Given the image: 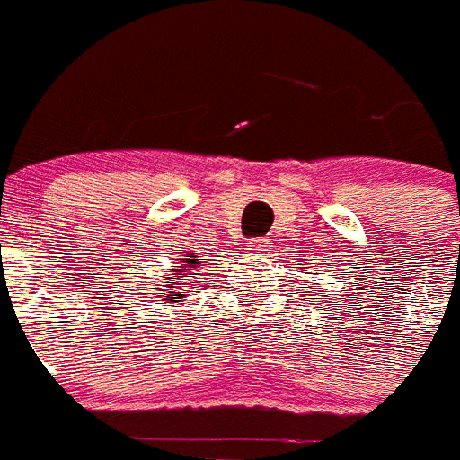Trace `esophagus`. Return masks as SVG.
I'll list each match as a JSON object with an SVG mask.
<instances>
[{"label":"esophagus","instance_id":"34e87169","mask_svg":"<svg viewBox=\"0 0 460 460\" xmlns=\"http://www.w3.org/2000/svg\"><path fill=\"white\" fill-rule=\"evenodd\" d=\"M251 251H256V253H262V251H265V242H253V244H251Z\"/></svg>","mask_w":460,"mask_h":460}]
</instances>
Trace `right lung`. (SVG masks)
I'll return each instance as SVG.
<instances>
[{
  "label": "right lung",
  "mask_w": 460,
  "mask_h": 460,
  "mask_svg": "<svg viewBox=\"0 0 460 460\" xmlns=\"http://www.w3.org/2000/svg\"><path fill=\"white\" fill-rule=\"evenodd\" d=\"M199 262H202V258H199L198 253H183L181 258H176L170 274H164V279L160 281V286H164V288H155L160 290V297H163V300H170V305L181 302L183 288H186V286L181 284H186V277L192 274V270L199 268Z\"/></svg>",
  "instance_id": "obj_1"
}]
</instances>
